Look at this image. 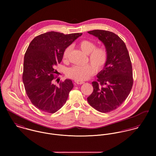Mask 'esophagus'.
<instances>
[{"label":"esophagus","mask_w":156,"mask_h":156,"mask_svg":"<svg viewBox=\"0 0 156 156\" xmlns=\"http://www.w3.org/2000/svg\"><path fill=\"white\" fill-rule=\"evenodd\" d=\"M76 83L78 84V85H82V84H83L84 82H81V81H78V80H75L74 81Z\"/></svg>","instance_id":"esophagus-1"}]
</instances>
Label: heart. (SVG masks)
Segmentation results:
<instances>
[{"mask_svg":"<svg viewBox=\"0 0 156 156\" xmlns=\"http://www.w3.org/2000/svg\"><path fill=\"white\" fill-rule=\"evenodd\" d=\"M79 47L81 50L88 55L89 61L92 64H88L85 66H74L68 69L67 76L78 81H83L88 79L89 77L97 70L101 69L107 63L108 59V53L104 47H97L94 42L85 40L79 43ZM70 47H67L62 54L64 60H67L68 57Z\"/></svg>","mask_w":156,"mask_h":156,"instance_id":"heart-1","label":"heart"}]
</instances>
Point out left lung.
I'll use <instances>...</instances> for the list:
<instances>
[{"label": "left lung", "instance_id": "1", "mask_svg": "<svg viewBox=\"0 0 156 156\" xmlns=\"http://www.w3.org/2000/svg\"><path fill=\"white\" fill-rule=\"evenodd\" d=\"M105 45L108 59L92 82L94 90L87 98L89 105L97 111L108 113L117 109L127 98L132 88V66L124 41L115 34L104 30L88 32Z\"/></svg>", "mask_w": 156, "mask_h": 156}]
</instances>
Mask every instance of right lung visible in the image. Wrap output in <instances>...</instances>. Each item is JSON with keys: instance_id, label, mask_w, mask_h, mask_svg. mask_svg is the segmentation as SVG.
Returning <instances> with one entry per match:
<instances>
[{"instance_id": "add662e5", "label": "right lung", "mask_w": 156, "mask_h": 156, "mask_svg": "<svg viewBox=\"0 0 156 156\" xmlns=\"http://www.w3.org/2000/svg\"><path fill=\"white\" fill-rule=\"evenodd\" d=\"M82 33L65 35L48 32L35 37L25 53L23 82L27 95L38 109L53 113L66 103L74 85L66 79L59 87L53 84L55 67L62 59L64 50Z\"/></svg>"}]
</instances>
